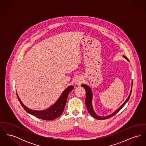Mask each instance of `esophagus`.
Returning <instances> with one entry per match:
<instances>
[{
	"label": "esophagus",
	"mask_w": 146,
	"mask_h": 146,
	"mask_svg": "<svg viewBox=\"0 0 146 146\" xmlns=\"http://www.w3.org/2000/svg\"><path fill=\"white\" fill-rule=\"evenodd\" d=\"M82 82H83L82 79L79 78V77L76 78V79H75V80H74V84L76 85H80Z\"/></svg>",
	"instance_id": "obj_1"
}]
</instances>
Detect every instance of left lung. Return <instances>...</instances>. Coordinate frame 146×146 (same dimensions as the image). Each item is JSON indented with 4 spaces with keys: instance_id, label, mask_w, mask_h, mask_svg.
<instances>
[{
    "instance_id": "obj_1",
    "label": "left lung",
    "mask_w": 146,
    "mask_h": 146,
    "mask_svg": "<svg viewBox=\"0 0 146 146\" xmlns=\"http://www.w3.org/2000/svg\"><path fill=\"white\" fill-rule=\"evenodd\" d=\"M123 57L126 58L128 61L129 60L127 58V57H126L125 56H123ZM131 90H130V94L129 95V96L127 97V98L125 102H124V104H122L119 108H118L114 112H113L111 114H110L107 116H105V117H101V116H100V115H98L95 112L94 109H93V107H92V90L87 85H85V84H82L81 86H82L83 88H84L85 90L86 91V98H85V104H86V108H87V110L89 112V113L91 115L94 117V118H96L98 120H103V119H108V118H111V117L115 115L118 111H119L124 106L125 104L127 102V101H129L130 97L131 96V91H132V83H131Z\"/></svg>"
}]
</instances>
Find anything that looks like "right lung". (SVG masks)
<instances>
[{
    "label": "right lung",
    "mask_w": 146,
    "mask_h": 146,
    "mask_svg": "<svg viewBox=\"0 0 146 146\" xmlns=\"http://www.w3.org/2000/svg\"><path fill=\"white\" fill-rule=\"evenodd\" d=\"M73 89L74 86L73 85H70L67 88L63 91L62 95L58 98L57 101L54 104L50 107L49 108L42 111H35L28 108V107H27L22 102L17 92L16 94L21 106L27 113L44 120H52L59 117L62 114L67 102V97L68 96L70 92Z\"/></svg>",
    "instance_id": "1"
}]
</instances>
